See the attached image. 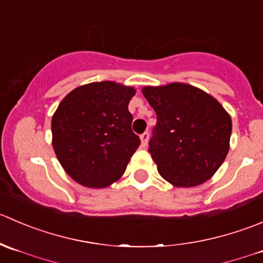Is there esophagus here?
Returning <instances> with one entry per match:
<instances>
[{
  "label": "esophagus",
  "mask_w": 263,
  "mask_h": 263,
  "mask_svg": "<svg viewBox=\"0 0 263 263\" xmlns=\"http://www.w3.org/2000/svg\"><path fill=\"white\" fill-rule=\"evenodd\" d=\"M148 138H149V134H148L147 132L143 133V134L140 135V142H142V145H143V147H145V145H147V143H148Z\"/></svg>",
  "instance_id": "34e87169"
}]
</instances>
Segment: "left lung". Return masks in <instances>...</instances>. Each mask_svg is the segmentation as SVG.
I'll use <instances>...</instances> for the list:
<instances>
[{"label":"left lung","instance_id":"1","mask_svg":"<svg viewBox=\"0 0 263 263\" xmlns=\"http://www.w3.org/2000/svg\"><path fill=\"white\" fill-rule=\"evenodd\" d=\"M157 115L149 153L160 175L178 188L214 176L229 152L231 118L211 95L185 83L144 87Z\"/></svg>","mask_w":263,"mask_h":263}]
</instances>
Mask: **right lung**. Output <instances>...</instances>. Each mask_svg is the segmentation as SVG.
I'll return each instance as SVG.
<instances>
[{
	"label": "right lung",
	"instance_id": "1",
	"mask_svg": "<svg viewBox=\"0 0 263 263\" xmlns=\"http://www.w3.org/2000/svg\"><path fill=\"white\" fill-rule=\"evenodd\" d=\"M133 87L95 82L72 89L52 116V145L67 175L105 188L121 178L140 139L132 130Z\"/></svg>",
	"mask_w": 263,
	"mask_h": 263
}]
</instances>
